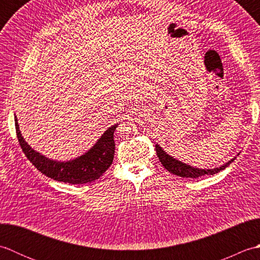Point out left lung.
Listing matches in <instances>:
<instances>
[{
    "label": "left lung",
    "instance_id": "8db88e82",
    "mask_svg": "<svg viewBox=\"0 0 260 260\" xmlns=\"http://www.w3.org/2000/svg\"><path fill=\"white\" fill-rule=\"evenodd\" d=\"M155 150H156V154L158 156L159 162L162 163L163 167L167 169L169 172L173 173L174 175L181 176V178H192V179L200 178V176H203V175H213L215 173H219L220 171H222L227 167H229V165L235 161L236 157L239 155V153H238L235 157L231 158L230 161L225 162L222 165H220V167H217V168L199 169L196 167H191V165L180 161V159L175 158L172 155H170V154L168 152H165L163 150V147L159 146L157 143L155 144Z\"/></svg>",
    "mask_w": 260,
    "mask_h": 260
}]
</instances>
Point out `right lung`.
I'll return each mask as SVG.
<instances>
[{
	"mask_svg": "<svg viewBox=\"0 0 260 260\" xmlns=\"http://www.w3.org/2000/svg\"><path fill=\"white\" fill-rule=\"evenodd\" d=\"M14 120L19 143L27 159L48 178L64 183L84 184L101 178L113 163L115 153L114 132L118 123L109 126L95 144L80 156L69 161H58L33 150L21 134L16 116H14Z\"/></svg>",
	"mask_w": 260,
	"mask_h": 260,
	"instance_id": "add662e5",
	"label": "right lung"
}]
</instances>
